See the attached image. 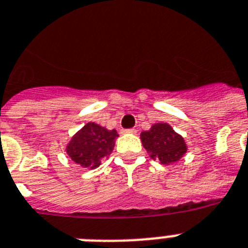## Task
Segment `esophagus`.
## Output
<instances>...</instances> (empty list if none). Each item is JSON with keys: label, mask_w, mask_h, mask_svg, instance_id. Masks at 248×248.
Listing matches in <instances>:
<instances>
[{"label": "esophagus", "mask_w": 248, "mask_h": 248, "mask_svg": "<svg viewBox=\"0 0 248 248\" xmlns=\"http://www.w3.org/2000/svg\"><path fill=\"white\" fill-rule=\"evenodd\" d=\"M123 133H132V134H136L137 129L136 128H130V129H124Z\"/></svg>", "instance_id": "esophagus-1"}]
</instances>
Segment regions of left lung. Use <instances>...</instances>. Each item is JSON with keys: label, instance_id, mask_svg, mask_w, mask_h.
Wrapping results in <instances>:
<instances>
[{"label": "left lung", "instance_id": "8db88e82", "mask_svg": "<svg viewBox=\"0 0 248 248\" xmlns=\"http://www.w3.org/2000/svg\"><path fill=\"white\" fill-rule=\"evenodd\" d=\"M143 147L162 165L179 161L187 151L185 140L166 123H157L140 134Z\"/></svg>", "mask_w": 248, "mask_h": 248}]
</instances>
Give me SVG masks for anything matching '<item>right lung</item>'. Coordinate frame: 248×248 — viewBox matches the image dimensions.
<instances>
[{
  "instance_id": "obj_1",
  "label": "right lung",
  "mask_w": 248,
  "mask_h": 248,
  "mask_svg": "<svg viewBox=\"0 0 248 248\" xmlns=\"http://www.w3.org/2000/svg\"><path fill=\"white\" fill-rule=\"evenodd\" d=\"M116 137L115 129L108 130L95 123H87L78 133H76L67 146L69 157L82 167L96 169L112 152Z\"/></svg>"
}]
</instances>
